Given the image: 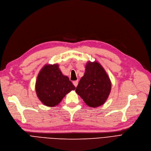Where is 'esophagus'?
<instances>
[{
    "instance_id": "1",
    "label": "esophagus",
    "mask_w": 151,
    "mask_h": 151,
    "mask_svg": "<svg viewBox=\"0 0 151 151\" xmlns=\"http://www.w3.org/2000/svg\"><path fill=\"white\" fill-rule=\"evenodd\" d=\"M73 84H74V86L76 87L77 86V85H78V81H74V82H73Z\"/></svg>"
}]
</instances>
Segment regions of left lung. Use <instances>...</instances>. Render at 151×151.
I'll return each instance as SVG.
<instances>
[{
    "instance_id": "1",
    "label": "left lung",
    "mask_w": 151,
    "mask_h": 151,
    "mask_svg": "<svg viewBox=\"0 0 151 151\" xmlns=\"http://www.w3.org/2000/svg\"><path fill=\"white\" fill-rule=\"evenodd\" d=\"M111 89V81L103 66L95 61H88L85 73L76 87V93L87 105L96 108L105 103Z\"/></svg>"
}]
</instances>
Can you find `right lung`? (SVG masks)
Instances as JSON below:
<instances>
[{"instance_id": "obj_1", "label": "right lung", "mask_w": 151, "mask_h": 151, "mask_svg": "<svg viewBox=\"0 0 151 151\" xmlns=\"http://www.w3.org/2000/svg\"><path fill=\"white\" fill-rule=\"evenodd\" d=\"M75 89L69 77L63 74L58 64H45L38 73L35 83L39 100L50 107L58 105L66 94Z\"/></svg>"}]
</instances>
